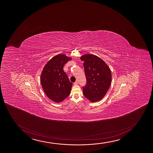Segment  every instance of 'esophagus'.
I'll return each instance as SVG.
<instances>
[{"mask_svg":"<svg viewBox=\"0 0 153 153\" xmlns=\"http://www.w3.org/2000/svg\"><path fill=\"white\" fill-rule=\"evenodd\" d=\"M79 84V82H78V81H76L74 83V85H77Z\"/></svg>","mask_w":153,"mask_h":153,"instance_id":"34e87169","label":"esophagus"}]
</instances>
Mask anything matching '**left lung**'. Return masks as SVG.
I'll return each mask as SVG.
<instances>
[{"label":"left lung","mask_w":153,"mask_h":153,"mask_svg":"<svg viewBox=\"0 0 153 153\" xmlns=\"http://www.w3.org/2000/svg\"><path fill=\"white\" fill-rule=\"evenodd\" d=\"M80 59L84 61L87 81L83 87V94L91 102H97L104 97L111 85V70L103 60L95 55H84Z\"/></svg>","instance_id":"left-lung-1"}]
</instances>
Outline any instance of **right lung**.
Segmentation results:
<instances>
[{"label": "right lung", "instance_id": "obj_1", "mask_svg": "<svg viewBox=\"0 0 153 153\" xmlns=\"http://www.w3.org/2000/svg\"><path fill=\"white\" fill-rule=\"evenodd\" d=\"M71 58L59 54L51 58L41 74V84L46 95L51 100L60 102L70 94L72 83L63 70L64 65Z\"/></svg>", "mask_w": 153, "mask_h": 153}]
</instances>
